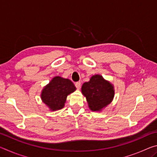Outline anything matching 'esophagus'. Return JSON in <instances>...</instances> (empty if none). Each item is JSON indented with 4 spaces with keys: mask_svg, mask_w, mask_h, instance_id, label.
<instances>
[{
    "mask_svg": "<svg viewBox=\"0 0 157 157\" xmlns=\"http://www.w3.org/2000/svg\"><path fill=\"white\" fill-rule=\"evenodd\" d=\"M75 86H76L77 89H80V88H81V82H76V83L75 84Z\"/></svg>",
    "mask_w": 157,
    "mask_h": 157,
    "instance_id": "1",
    "label": "esophagus"
}]
</instances>
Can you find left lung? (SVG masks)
I'll use <instances>...</instances> for the list:
<instances>
[{"label":"left lung","mask_w":157,"mask_h":157,"mask_svg":"<svg viewBox=\"0 0 157 157\" xmlns=\"http://www.w3.org/2000/svg\"><path fill=\"white\" fill-rule=\"evenodd\" d=\"M92 111H101L112 102L115 95L113 85L99 74L91 76L81 89Z\"/></svg>","instance_id":"8db88e82"}]
</instances>
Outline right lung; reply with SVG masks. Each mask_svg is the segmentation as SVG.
Here are the masks:
<instances>
[{"mask_svg":"<svg viewBox=\"0 0 157 157\" xmlns=\"http://www.w3.org/2000/svg\"><path fill=\"white\" fill-rule=\"evenodd\" d=\"M75 90L70 79L55 76L42 89L41 98L50 111H57L63 108L67 96Z\"/></svg>","mask_w":157,"mask_h":157,"instance_id":"right-lung-1","label":"right lung"}]
</instances>
